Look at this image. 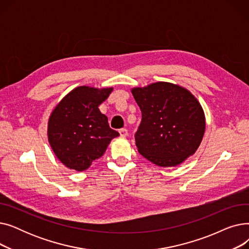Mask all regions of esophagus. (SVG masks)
<instances>
[{
    "mask_svg": "<svg viewBox=\"0 0 249 249\" xmlns=\"http://www.w3.org/2000/svg\"><path fill=\"white\" fill-rule=\"evenodd\" d=\"M119 133H120L121 137H126V136H128V130L125 128H122L119 130Z\"/></svg>",
    "mask_w": 249,
    "mask_h": 249,
    "instance_id": "34e87169",
    "label": "esophagus"
}]
</instances>
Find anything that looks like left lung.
Returning a JSON list of instances; mask_svg holds the SVG:
<instances>
[{"label":"left lung","mask_w":249,"mask_h":249,"mask_svg":"<svg viewBox=\"0 0 249 249\" xmlns=\"http://www.w3.org/2000/svg\"><path fill=\"white\" fill-rule=\"evenodd\" d=\"M142 119L135 133L139 153L159 166H176L200 146L206 121L199 101L187 89L165 82L132 89Z\"/></svg>","instance_id":"8db88e82"}]
</instances>
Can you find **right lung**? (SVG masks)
<instances>
[{
    "instance_id": "add662e5",
    "label": "right lung",
    "mask_w": 249,
    "mask_h": 249,
    "mask_svg": "<svg viewBox=\"0 0 249 249\" xmlns=\"http://www.w3.org/2000/svg\"><path fill=\"white\" fill-rule=\"evenodd\" d=\"M112 90L113 88L77 87L52 111L48 141L56 158L67 167L86 171L105 153L111 140L119 136L98 108Z\"/></svg>"
}]
</instances>
